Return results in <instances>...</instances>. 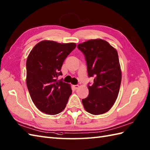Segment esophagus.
Segmentation results:
<instances>
[{
  "label": "esophagus",
  "instance_id": "1",
  "mask_svg": "<svg viewBox=\"0 0 150 150\" xmlns=\"http://www.w3.org/2000/svg\"><path fill=\"white\" fill-rule=\"evenodd\" d=\"M74 88L75 89H77L79 88V85H74Z\"/></svg>",
  "mask_w": 150,
  "mask_h": 150
}]
</instances>
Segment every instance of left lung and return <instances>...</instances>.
I'll return each mask as SVG.
<instances>
[{
  "label": "left lung",
  "instance_id": "left-lung-1",
  "mask_svg": "<svg viewBox=\"0 0 150 150\" xmlns=\"http://www.w3.org/2000/svg\"><path fill=\"white\" fill-rule=\"evenodd\" d=\"M85 55L89 77V95L82 102L87 112L94 115L107 112L117 98L121 82V71L116 50L107 41L91 40L79 44Z\"/></svg>",
  "mask_w": 150,
  "mask_h": 150
}]
</instances>
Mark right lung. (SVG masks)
<instances>
[{"instance_id": "1", "label": "right lung", "mask_w": 150, "mask_h": 150, "mask_svg": "<svg viewBox=\"0 0 150 150\" xmlns=\"http://www.w3.org/2000/svg\"><path fill=\"white\" fill-rule=\"evenodd\" d=\"M74 43L44 40L30 51L26 62L27 86L33 103L41 112L54 115L63 110L71 95L70 85L57 80L65 59Z\"/></svg>"}]
</instances>
